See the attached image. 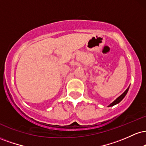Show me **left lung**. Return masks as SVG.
I'll return each mask as SVG.
<instances>
[{
  "instance_id": "obj_1",
  "label": "left lung",
  "mask_w": 146,
  "mask_h": 146,
  "mask_svg": "<svg viewBox=\"0 0 146 146\" xmlns=\"http://www.w3.org/2000/svg\"><path fill=\"white\" fill-rule=\"evenodd\" d=\"M128 89H129V87H128V88H127L126 90H125V91L124 92V93H123V94L120 95V96L118 98H117L116 100H115V101H114V102H113V103H112V104H110L109 106H113L115 105V104H118V103H119V102H121V100H123V98H124V97L125 96V95H126V94H127V93H128Z\"/></svg>"
}]
</instances>
